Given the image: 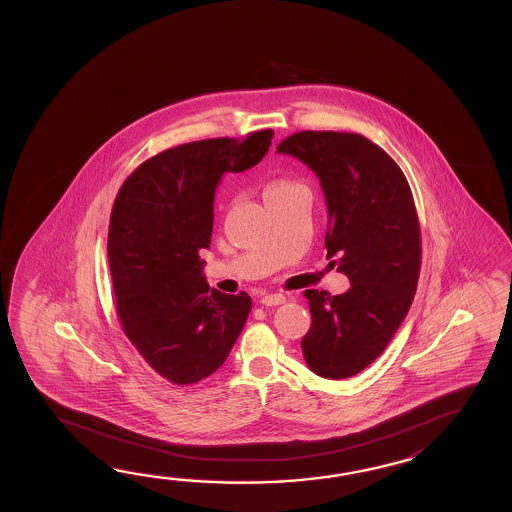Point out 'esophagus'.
<instances>
[{
  "label": "esophagus",
  "instance_id": "1",
  "mask_svg": "<svg viewBox=\"0 0 512 512\" xmlns=\"http://www.w3.org/2000/svg\"><path fill=\"white\" fill-rule=\"evenodd\" d=\"M285 302V296L283 294H265L260 300V304L272 307V305H280Z\"/></svg>",
  "mask_w": 512,
  "mask_h": 512
}]
</instances>
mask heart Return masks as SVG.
Segmentation results:
<instances>
[{
	"instance_id": "heart-1",
	"label": "heart",
	"mask_w": 512,
	"mask_h": 512,
	"mask_svg": "<svg viewBox=\"0 0 512 512\" xmlns=\"http://www.w3.org/2000/svg\"><path fill=\"white\" fill-rule=\"evenodd\" d=\"M296 185H298V183H294V181L276 179V181H271L269 185L265 186V196H272V194H278V192H283V190H289V188H293V186Z\"/></svg>"
}]
</instances>
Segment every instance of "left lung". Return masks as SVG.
Returning a JSON list of instances; mask_svg holds the SVG:
<instances>
[{
    "label": "left lung",
    "instance_id": "left-lung-1",
    "mask_svg": "<svg viewBox=\"0 0 512 512\" xmlns=\"http://www.w3.org/2000/svg\"><path fill=\"white\" fill-rule=\"evenodd\" d=\"M278 152L318 175L329 214L327 258L351 282L337 296L305 291L304 359L320 377L348 379L381 355L414 302L421 271L414 196L399 164L359 133L298 131Z\"/></svg>",
    "mask_w": 512,
    "mask_h": 512
}]
</instances>
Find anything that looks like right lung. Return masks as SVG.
<instances>
[{
    "label": "right lung",
    "mask_w": 512,
    "mask_h": 512,
    "mask_svg": "<svg viewBox=\"0 0 512 512\" xmlns=\"http://www.w3.org/2000/svg\"><path fill=\"white\" fill-rule=\"evenodd\" d=\"M272 135L174 146L137 166L115 197L108 260L120 327L150 368L177 386L218 370L251 313L249 294L210 291L199 251L210 247L221 175L260 163Z\"/></svg>",
    "instance_id": "right-lung-1"
}]
</instances>
